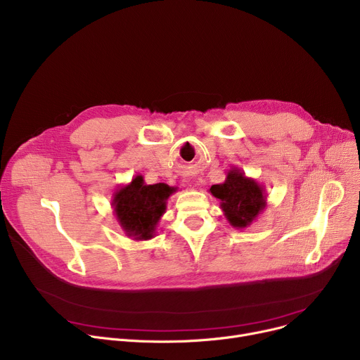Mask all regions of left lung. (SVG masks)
I'll list each match as a JSON object with an SVG mask.
<instances>
[{"label":"left lung","instance_id":"1","mask_svg":"<svg viewBox=\"0 0 360 360\" xmlns=\"http://www.w3.org/2000/svg\"><path fill=\"white\" fill-rule=\"evenodd\" d=\"M210 195L219 200L222 212L237 229H244L255 222L267 206V193L263 184L247 177L240 168L232 167L221 184L209 188Z\"/></svg>","mask_w":360,"mask_h":360}]
</instances>
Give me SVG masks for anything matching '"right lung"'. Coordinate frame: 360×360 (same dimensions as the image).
<instances>
[{
  "label": "right lung",
  "mask_w": 360,
  "mask_h": 360,
  "mask_svg": "<svg viewBox=\"0 0 360 360\" xmlns=\"http://www.w3.org/2000/svg\"><path fill=\"white\" fill-rule=\"evenodd\" d=\"M174 192L177 187L165 183L146 184L142 176H135L131 183L117 187L112 207L126 237L136 241L151 240L165 214L167 200Z\"/></svg>",
  "instance_id": "obj_1"
}]
</instances>
